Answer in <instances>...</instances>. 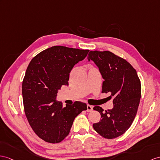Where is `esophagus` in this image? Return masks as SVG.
<instances>
[{
    "instance_id": "1",
    "label": "esophagus",
    "mask_w": 160,
    "mask_h": 160,
    "mask_svg": "<svg viewBox=\"0 0 160 160\" xmlns=\"http://www.w3.org/2000/svg\"><path fill=\"white\" fill-rule=\"evenodd\" d=\"M93 110V107L91 106V105L88 104L87 105V111L88 112H91Z\"/></svg>"
}]
</instances>
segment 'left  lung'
I'll list each match as a JSON object with an SVG mask.
<instances>
[{"mask_svg": "<svg viewBox=\"0 0 160 160\" xmlns=\"http://www.w3.org/2000/svg\"><path fill=\"white\" fill-rule=\"evenodd\" d=\"M98 67L104 79L102 93H110L113 108L105 111L96 106L101 115L93 124L96 132L107 139L122 135L135 118L141 98V84L136 70L126 60L108 51H91L88 56Z\"/></svg>", "mask_w": 160, "mask_h": 160, "instance_id": "8db88e82", "label": "left lung"}]
</instances>
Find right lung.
<instances>
[{"label":"right lung","instance_id":"obj_1","mask_svg":"<svg viewBox=\"0 0 160 160\" xmlns=\"http://www.w3.org/2000/svg\"><path fill=\"white\" fill-rule=\"evenodd\" d=\"M88 49L53 46L32 58L22 82L24 112L30 126L45 142L58 143L68 135L74 119L87 104L76 101L66 104L57 101L62 85H68L71 70L87 56Z\"/></svg>","mask_w":160,"mask_h":160}]
</instances>
